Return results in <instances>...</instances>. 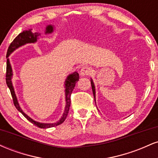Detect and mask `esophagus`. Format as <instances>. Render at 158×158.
Returning a JSON list of instances; mask_svg holds the SVG:
<instances>
[{"label":"esophagus","mask_w":158,"mask_h":158,"mask_svg":"<svg viewBox=\"0 0 158 158\" xmlns=\"http://www.w3.org/2000/svg\"><path fill=\"white\" fill-rule=\"evenodd\" d=\"M92 73H93V70H92V68H90V67L85 66L83 67V68H81L80 70V75L82 76V77L90 75Z\"/></svg>","instance_id":"obj_1"}]
</instances>
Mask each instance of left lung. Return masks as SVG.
<instances>
[{"mask_svg":"<svg viewBox=\"0 0 158 158\" xmlns=\"http://www.w3.org/2000/svg\"><path fill=\"white\" fill-rule=\"evenodd\" d=\"M90 84H91V87H92V90H93V94H94V100L96 101V91H95V86H94V83L93 80L90 79Z\"/></svg>","mask_w":158,"mask_h":158,"instance_id":"8db88e82","label":"left lung"}]
</instances>
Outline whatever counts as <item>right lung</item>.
<instances>
[{
	"mask_svg": "<svg viewBox=\"0 0 158 158\" xmlns=\"http://www.w3.org/2000/svg\"><path fill=\"white\" fill-rule=\"evenodd\" d=\"M53 32V26L52 25H48L46 27V30H45V34H50ZM41 35V34L38 33V32H35L33 33L31 31V30H24L22 32L19 34V35L13 40L12 43H11L10 47H9L8 50H7L6 53V82L8 88H10L11 95H12V99H13V103L15 105V108H17L19 111L21 112V114L24 116V117L28 119L30 122H31L32 124H34L35 126H38L39 128H51V127L57 126L59 125H60L66 119L67 116H68L69 109H70V95H71L72 91L73 90L74 87H75L76 83L79 81V73L77 72H74V73L70 74L68 76L66 80L64 81V92H65V102H66V106H65V108L64 110V113H63L62 117H61V119H59L58 122L53 123H42L39 122H36V121L33 120L32 118H30L28 115H27L23 111L22 109L20 107L19 102H18L17 97H16L15 90H14L13 85H12V69L11 67L10 59H9V56L12 52L15 51L16 49H18L20 47L23 46V45L28 44V43H35L37 41L38 39H39V36Z\"/></svg>",
	"mask_w": 158,
	"mask_h": 158,
	"instance_id": "obj_1",
	"label": "right lung"
}]
</instances>
